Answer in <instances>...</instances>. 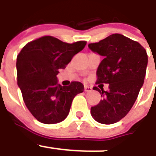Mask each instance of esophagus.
<instances>
[{
	"label": "esophagus",
	"mask_w": 156,
	"mask_h": 156,
	"mask_svg": "<svg viewBox=\"0 0 156 156\" xmlns=\"http://www.w3.org/2000/svg\"><path fill=\"white\" fill-rule=\"evenodd\" d=\"M84 90H85V92H91V91L92 90V88H91V87L88 86V85H85V87H84Z\"/></svg>",
	"instance_id": "34e87169"
}]
</instances>
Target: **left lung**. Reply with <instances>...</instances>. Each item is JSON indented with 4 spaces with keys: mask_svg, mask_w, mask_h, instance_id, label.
Segmentation results:
<instances>
[{
    "mask_svg": "<svg viewBox=\"0 0 156 156\" xmlns=\"http://www.w3.org/2000/svg\"><path fill=\"white\" fill-rule=\"evenodd\" d=\"M103 57L98 67L96 84H109V89L94 87L102 99L91 108L95 120L112 124L123 118L134 104L144 83L148 64L146 50L137 42L121 34H112L99 43L88 44Z\"/></svg>",
    "mask_w": 156,
    "mask_h": 156,
    "instance_id": "left-lung-1",
    "label": "left lung"
}]
</instances>
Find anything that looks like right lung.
I'll list each match as a JSON object with an SVG mask.
<instances>
[{
    "label": "right lung",
    "mask_w": 156,
    "mask_h": 156,
    "mask_svg": "<svg viewBox=\"0 0 156 156\" xmlns=\"http://www.w3.org/2000/svg\"><path fill=\"white\" fill-rule=\"evenodd\" d=\"M85 45V41L67 43L53 36H43L27 43L17 57L18 85L23 100L29 112L41 123L63 121L75 95L84 91L79 81L62 86L58 84L57 75Z\"/></svg>",
    "instance_id": "right-lung-1"
}]
</instances>
